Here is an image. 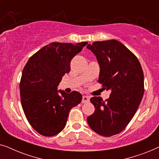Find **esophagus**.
Returning a JSON list of instances; mask_svg holds the SVG:
<instances>
[{"label":"esophagus","mask_w":159,"mask_h":159,"mask_svg":"<svg viewBox=\"0 0 159 159\" xmlns=\"http://www.w3.org/2000/svg\"><path fill=\"white\" fill-rule=\"evenodd\" d=\"M90 101V98H89L88 96H86V95H83L82 96V103H88Z\"/></svg>","instance_id":"obj_1"}]
</instances>
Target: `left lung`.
<instances>
[{
    "mask_svg": "<svg viewBox=\"0 0 159 159\" xmlns=\"http://www.w3.org/2000/svg\"><path fill=\"white\" fill-rule=\"evenodd\" d=\"M87 48L96 56L100 66L98 82L111 91L103 101L94 96L95 111L87 118L90 127L100 135L119 134L135 114L144 93V75L138 58L116 40L98 41Z\"/></svg>",
    "mask_w": 159,
    "mask_h": 159,
    "instance_id": "left-lung-1",
    "label": "left lung"
}]
</instances>
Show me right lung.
I'll return each instance as SVG.
<instances>
[{
	"instance_id": "obj_1",
	"label": "right lung",
	"mask_w": 159,
	"mask_h": 159,
	"mask_svg": "<svg viewBox=\"0 0 159 159\" xmlns=\"http://www.w3.org/2000/svg\"><path fill=\"white\" fill-rule=\"evenodd\" d=\"M88 44L52 43L28 60L21 75V103L30 125L39 134L51 137L66 126L69 111L80 103L79 92L58 90L63 76L70 71L72 58Z\"/></svg>"
}]
</instances>
